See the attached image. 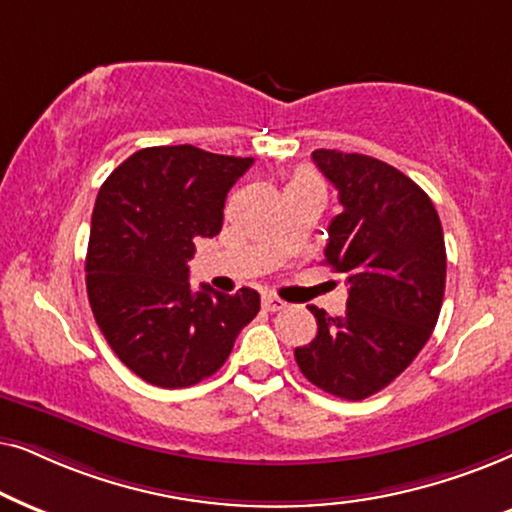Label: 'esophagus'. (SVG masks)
Wrapping results in <instances>:
<instances>
[{"instance_id":"1","label":"esophagus","mask_w":512,"mask_h":512,"mask_svg":"<svg viewBox=\"0 0 512 512\" xmlns=\"http://www.w3.org/2000/svg\"><path fill=\"white\" fill-rule=\"evenodd\" d=\"M262 309L264 311H281V309H285V302L276 295H262Z\"/></svg>"}]
</instances>
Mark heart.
I'll return each mask as SVG.
<instances>
[{
	"label": "heart",
	"mask_w": 512,
	"mask_h": 512,
	"mask_svg": "<svg viewBox=\"0 0 512 512\" xmlns=\"http://www.w3.org/2000/svg\"><path fill=\"white\" fill-rule=\"evenodd\" d=\"M290 185H320V182L313 175H309V173H299L297 177H292Z\"/></svg>",
	"instance_id": "1"
}]
</instances>
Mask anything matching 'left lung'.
<instances>
[{
	"mask_svg": "<svg viewBox=\"0 0 512 512\" xmlns=\"http://www.w3.org/2000/svg\"><path fill=\"white\" fill-rule=\"evenodd\" d=\"M313 163L339 192L325 262L346 276L344 316L309 306L318 332L295 349L313 386L370 398L405 372L438 323L447 252L433 201L398 168L365 154L316 149Z\"/></svg>",
	"mask_w": 512,
	"mask_h": 512,
	"instance_id": "obj_1",
	"label": "left lung"
}]
</instances>
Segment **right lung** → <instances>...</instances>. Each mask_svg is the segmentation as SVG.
I'll use <instances>...</instances> for the list:
<instances>
[{"instance_id":"1","label":"right lung","mask_w":512,"mask_h":512,"mask_svg":"<svg viewBox=\"0 0 512 512\" xmlns=\"http://www.w3.org/2000/svg\"><path fill=\"white\" fill-rule=\"evenodd\" d=\"M252 166L250 156L194 145L147 147L100 187L86 252L95 323L128 370L161 388L215 374L238 332L260 311V295L192 290L196 236L220 234L224 199Z\"/></svg>"}]
</instances>
